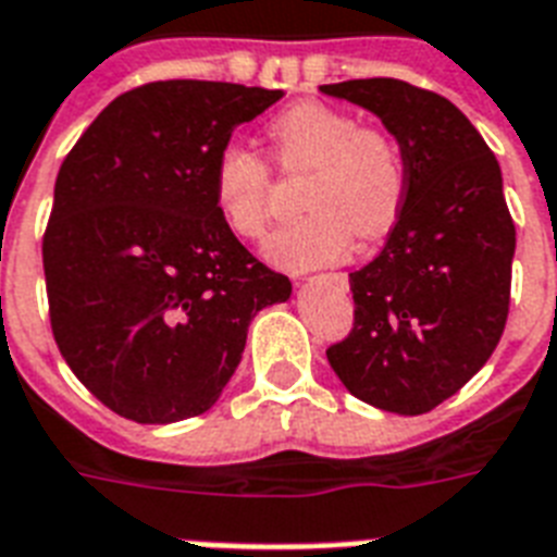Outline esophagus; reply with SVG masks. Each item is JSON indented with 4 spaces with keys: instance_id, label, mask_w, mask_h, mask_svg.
<instances>
[{
    "instance_id": "obj_1",
    "label": "esophagus",
    "mask_w": 557,
    "mask_h": 557,
    "mask_svg": "<svg viewBox=\"0 0 557 557\" xmlns=\"http://www.w3.org/2000/svg\"><path fill=\"white\" fill-rule=\"evenodd\" d=\"M330 280H335L341 286H347V274H330Z\"/></svg>"
}]
</instances>
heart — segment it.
Listing matches in <instances>:
<instances>
[{
	"label": "heart",
	"instance_id": "obj_1",
	"mask_svg": "<svg viewBox=\"0 0 557 557\" xmlns=\"http://www.w3.org/2000/svg\"><path fill=\"white\" fill-rule=\"evenodd\" d=\"M283 170H309L300 208L271 234L265 251L292 271L341 260L361 239H379L398 222L407 199V159L384 126L330 103H297L269 126ZM213 208L231 234L260 239L269 225L271 168L245 144H227L213 164Z\"/></svg>",
	"mask_w": 557,
	"mask_h": 557
}]
</instances>
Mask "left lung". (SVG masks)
<instances>
[{"label": "left lung", "instance_id": "left-lung-1", "mask_svg": "<svg viewBox=\"0 0 557 557\" xmlns=\"http://www.w3.org/2000/svg\"><path fill=\"white\" fill-rule=\"evenodd\" d=\"M321 91L375 112L407 159L405 208L379 257L349 274L356 321L326 358L367 405L428 413L466 387L506 330L515 222L500 164L436 91L393 77Z\"/></svg>", "mask_w": 557, "mask_h": 557}]
</instances>
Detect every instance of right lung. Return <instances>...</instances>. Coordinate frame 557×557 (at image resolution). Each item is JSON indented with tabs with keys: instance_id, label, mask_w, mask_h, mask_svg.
<instances>
[{
	"instance_id": "add662e5",
	"label": "right lung",
	"mask_w": 557,
	"mask_h": 557,
	"mask_svg": "<svg viewBox=\"0 0 557 557\" xmlns=\"http://www.w3.org/2000/svg\"><path fill=\"white\" fill-rule=\"evenodd\" d=\"M280 89L156 81L115 98L57 173L42 236L65 364L109 410L170 424L216 405L260 309L292 295L213 208V164Z\"/></svg>"
}]
</instances>
